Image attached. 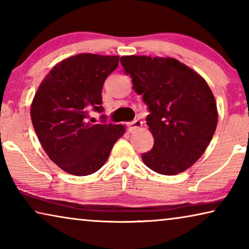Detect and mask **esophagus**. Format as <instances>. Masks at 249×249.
Returning <instances> with one entry per match:
<instances>
[{"mask_svg":"<svg viewBox=\"0 0 249 249\" xmlns=\"http://www.w3.org/2000/svg\"><path fill=\"white\" fill-rule=\"evenodd\" d=\"M142 125V121H140L139 119H135V120L131 121L129 124V127H130L131 130H136V129H139Z\"/></svg>","mask_w":249,"mask_h":249,"instance_id":"1","label":"esophagus"}]
</instances>
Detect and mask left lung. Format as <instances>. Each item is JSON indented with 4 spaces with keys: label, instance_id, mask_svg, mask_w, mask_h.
<instances>
[{
    "label": "left lung",
    "instance_id": "obj_1",
    "mask_svg": "<svg viewBox=\"0 0 249 249\" xmlns=\"http://www.w3.org/2000/svg\"><path fill=\"white\" fill-rule=\"evenodd\" d=\"M120 63L148 107L154 146L142 161L163 175L184 172L204 153L217 127V104L207 82L174 58L124 56Z\"/></svg>",
    "mask_w": 249,
    "mask_h": 249
}]
</instances>
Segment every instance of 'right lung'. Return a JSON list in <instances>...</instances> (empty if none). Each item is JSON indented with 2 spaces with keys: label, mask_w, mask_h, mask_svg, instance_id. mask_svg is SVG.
Listing matches in <instances>:
<instances>
[{
  "label": "right lung",
  "mask_w": 249,
  "mask_h": 249,
  "mask_svg": "<svg viewBox=\"0 0 249 249\" xmlns=\"http://www.w3.org/2000/svg\"><path fill=\"white\" fill-rule=\"evenodd\" d=\"M119 56L80 53L57 64L41 82L31 104V120L42 148L70 174L85 176L103 166L120 124H92L89 111L102 113V89Z\"/></svg>",
  "instance_id": "add662e5"
}]
</instances>
